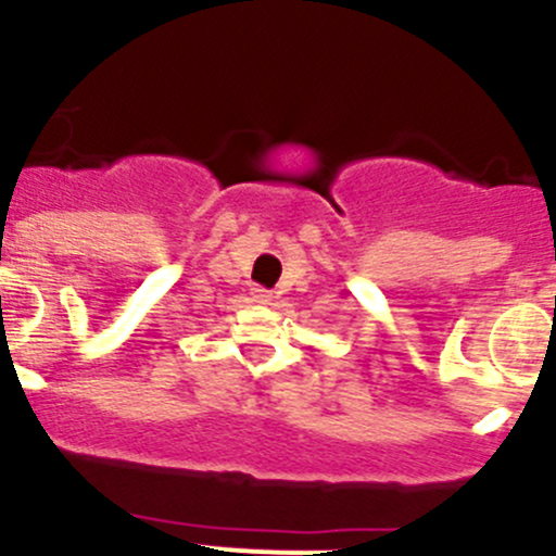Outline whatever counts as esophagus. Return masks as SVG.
<instances>
[{"mask_svg":"<svg viewBox=\"0 0 556 556\" xmlns=\"http://www.w3.org/2000/svg\"><path fill=\"white\" fill-rule=\"evenodd\" d=\"M252 299H255L257 304H271V301H274V293H268V290H261V288H257L255 293H252Z\"/></svg>","mask_w":556,"mask_h":556,"instance_id":"34e87169","label":"esophagus"}]
</instances>
